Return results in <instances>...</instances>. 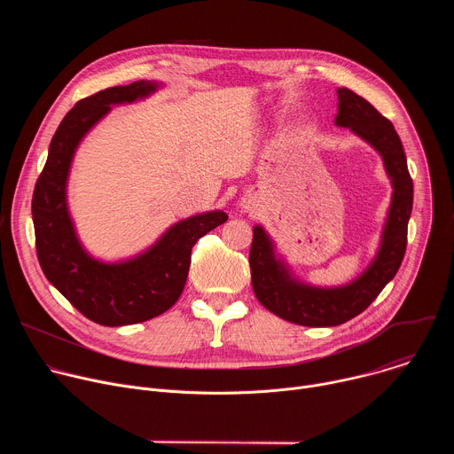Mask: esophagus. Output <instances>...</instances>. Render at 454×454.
I'll use <instances>...</instances> for the list:
<instances>
[{"instance_id": "1", "label": "esophagus", "mask_w": 454, "mask_h": 454, "mask_svg": "<svg viewBox=\"0 0 454 454\" xmlns=\"http://www.w3.org/2000/svg\"><path fill=\"white\" fill-rule=\"evenodd\" d=\"M240 205H242V208H246V210H247V208H249V205H247V203H246V201H242V203H240Z\"/></svg>"}]
</instances>
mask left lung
<instances>
[{
  "label": "left lung",
  "instance_id": "obj_1",
  "mask_svg": "<svg viewBox=\"0 0 454 454\" xmlns=\"http://www.w3.org/2000/svg\"><path fill=\"white\" fill-rule=\"evenodd\" d=\"M334 123L347 127L382 160L392 184L377 251L368 266L348 284L321 287L296 277L262 224L253 226L249 249L251 284L256 300L278 317L305 327H334L361 314L390 282L404 258L408 221L413 208V181L403 142L392 121L370 102L347 88H338Z\"/></svg>",
  "mask_w": 454,
  "mask_h": 454
}]
</instances>
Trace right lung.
I'll return each mask as SVG.
<instances>
[{
    "instance_id": "right-lung-1",
    "label": "right lung",
    "mask_w": 454,
    "mask_h": 454,
    "mask_svg": "<svg viewBox=\"0 0 454 454\" xmlns=\"http://www.w3.org/2000/svg\"><path fill=\"white\" fill-rule=\"evenodd\" d=\"M163 86L137 81L77 102L57 127L35 183L32 217L41 270L64 298L98 325H135L168 310L183 293L192 246L228 221L223 210L190 215L168 226L154 244L118 261L91 254L77 233L68 181L79 145L114 106L145 100Z\"/></svg>"
}]
</instances>
